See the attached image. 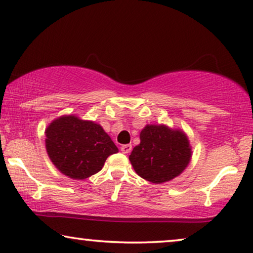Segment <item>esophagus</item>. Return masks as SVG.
Instances as JSON below:
<instances>
[{
    "mask_svg": "<svg viewBox=\"0 0 253 253\" xmlns=\"http://www.w3.org/2000/svg\"><path fill=\"white\" fill-rule=\"evenodd\" d=\"M131 150H132V146H131L130 144H126V145H122V146H121V152L124 154H129Z\"/></svg>",
    "mask_w": 253,
    "mask_h": 253,
    "instance_id": "obj_1",
    "label": "esophagus"
}]
</instances>
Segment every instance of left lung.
Wrapping results in <instances>:
<instances>
[{"mask_svg":"<svg viewBox=\"0 0 253 253\" xmlns=\"http://www.w3.org/2000/svg\"><path fill=\"white\" fill-rule=\"evenodd\" d=\"M191 157L192 147L184 131L165 124H147L129 160L140 177L161 184L181 175Z\"/></svg>","mask_w":253,"mask_h":253,"instance_id":"1","label":"left lung"}]
</instances>
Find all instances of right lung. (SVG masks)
<instances>
[{
    "mask_svg": "<svg viewBox=\"0 0 253 253\" xmlns=\"http://www.w3.org/2000/svg\"><path fill=\"white\" fill-rule=\"evenodd\" d=\"M46 151L53 165L72 179H86L100 171L109 155L119 152L99 123L63 115L44 130Z\"/></svg>",
    "mask_w": 253,
    "mask_h": 253,
    "instance_id": "1",
    "label": "right lung"
}]
</instances>
